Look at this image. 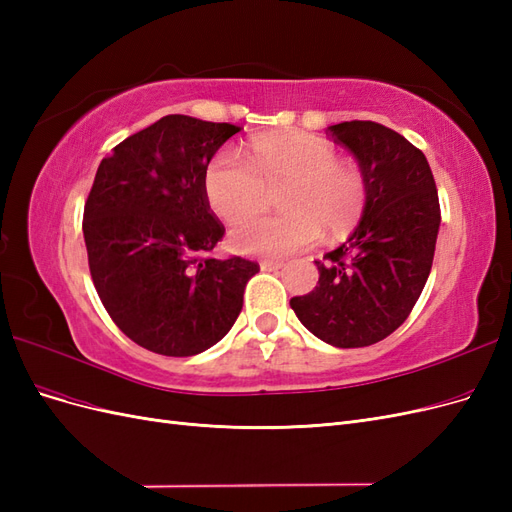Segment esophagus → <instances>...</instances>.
<instances>
[{"label":"esophagus","mask_w":512,"mask_h":512,"mask_svg":"<svg viewBox=\"0 0 512 512\" xmlns=\"http://www.w3.org/2000/svg\"><path fill=\"white\" fill-rule=\"evenodd\" d=\"M282 265H284V262H280V260H269V258L260 260L262 271H277V269H282Z\"/></svg>","instance_id":"esophagus-1"}]
</instances>
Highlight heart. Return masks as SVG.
Masks as SVG:
<instances>
[{"mask_svg":"<svg viewBox=\"0 0 512 512\" xmlns=\"http://www.w3.org/2000/svg\"><path fill=\"white\" fill-rule=\"evenodd\" d=\"M265 189L278 191L283 213L243 223L261 208ZM205 194L224 222H241L230 232L237 252L280 258L312 247L320 232L331 243L346 239L365 211L367 179L324 138L280 132L254 138L247 162L235 151H220L205 170Z\"/></svg>","mask_w":512,"mask_h":512,"instance_id":"1","label":"heart"}]
</instances>
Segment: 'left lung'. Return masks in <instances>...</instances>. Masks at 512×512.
Masks as SVG:
<instances>
[{"mask_svg": "<svg viewBox=\"0 0 512 512\" xmlns=\"http://www.w3.org/2000/svg\"><path fill=\"white\" fill-rule=\"evenodd\" d=\"M367 179V205L350 239L316 260L318 284L292 297L322 342L363 348L399 329L425 288L440 228L436 181L421 149L376 121L327 128Z\"/></svg>", "mask_w": 512, "mask_h": 512, "instance_id": "8db88e82", "label": "left lung"}]
</instances>
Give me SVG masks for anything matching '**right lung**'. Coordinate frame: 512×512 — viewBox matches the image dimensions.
I'll return each mask as SVG.
<instances>
[{"label": "right lung", "mask_w": 512, "mask_h": 512, "mask_svg": "<svg viewBox=\"0 0 512 512\" xmlns=\"http://www.w3.org/2000/svg\"><path fill=\"white\" fill-rule=\"evenodd\" d=\"M241 128L166 115L100 162L85 200L89 273L117 327L164 356L218 344L260 271L241 256H209L224 237L205 194L211 158Z\"/></svg>", "instance_id": "1"}]
</instances>
